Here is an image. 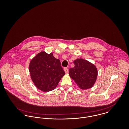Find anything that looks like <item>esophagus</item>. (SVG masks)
<instances>
[{"label":"esophagus","instance_id":"34e87169","mask_svg":"<svg viewBox=\"0 0 129 129\" xmlns=\"http://www.w3.org/2000/svg\"><path fill=\"white\" fill-rule=\"evenodd\" d=\"M63 70H64V72H65L66 74L68 73V72H69V70H68V69H67V68H64Z\"/></svg>","mask_w":129,"mask_h":129}]
</instances>
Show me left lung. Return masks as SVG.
I'll return each mask as SVG.
<instances>
[{
    "instance_id": "8db88e82",
    "label": "left lung",
    "mask_w": 129,
    "mask_h": 129,
    "mask_svg": "<svg viewBox=\"0 0 129 129\" xmlns=\"http://www.w3.org/2000/svg\"><path fill=\"white\" fill-rule=\"evenodd\" d=\"M74 67L69 70V75L78 87L83 90L89 89L94 85L98 75L96 66L83 58L74 61Z\"/></svg>"
}]
</instances>
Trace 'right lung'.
Here are the masks:
<instances>
[{
	"instance_id": "add662e5",
	"label": "right lung",
	"mask_w": 129,
	"mask_h": 129,
	"mask_svg": "<svg viewBox=\"0 0 129 129\" xmlns=\"http://www.w3.org/2000/svg\"><path fill=\"white\" fill-rule=\"evenodd\" d=\"M30 76L38 89L43 92L55 89L65 73L59 59L42 51L34 57L29 66Z\"/></svg>"
}]
</instances>
